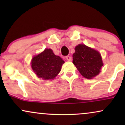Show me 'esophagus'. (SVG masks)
<instances>
[{
  "label": "esophagus",
  "instance_id": "obj_1",
  "mask_svg": "<svg viewBox=\"0 0 125 125\" xmlns=\"http://www.w3.org/2000/svg\"><path fill=\"white\" fill-rule=\"evenodd\" d=\"M66 59L67 61H71L72 59L71 57L70 56H66Z\"/></svg>",
  "mask_w": 125,
  "mask_h": 125
}]
</instances>
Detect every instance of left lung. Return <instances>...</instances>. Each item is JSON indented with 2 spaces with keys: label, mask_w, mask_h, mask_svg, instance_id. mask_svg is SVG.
Instances as JSON below:
<instances>
[{
  "label": "left lung",
  "mask_w": 125,
  "mask_h": 125,
  "mask_svg": "<svg viewBox=\"0 0 125 125\" xmlns=\"http://www.w3.org/2000/svg\"><path fill=\"white\" fill-rule=\"evenodd\" d=\"M73 63L86 78L92 79L99 73L103 62L99 52L84 44H79L73 54Z\"/></svg>",
  "instance_id": "8db88e82"
}]
</instances>
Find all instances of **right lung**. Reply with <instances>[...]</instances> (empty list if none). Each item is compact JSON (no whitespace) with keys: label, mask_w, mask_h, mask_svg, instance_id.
Listing matches in <instances>:
<instances>
[{"label":"right lung","mask_w":125,"mask_h":125,"mask_svg":"<svg viewBox=\"0 0 125 125\" xmlns=\"http://www.w3.org/2000/svg\"><path fill=\"white\" fill-rule=\"evenodd\" d=\"M64 63L62 59L55 55L51 49H46L31 60V67L38 77L44 80L52 79L58 75Z\"/></svg>","instance_id":"add662e5"}]
</instances>
